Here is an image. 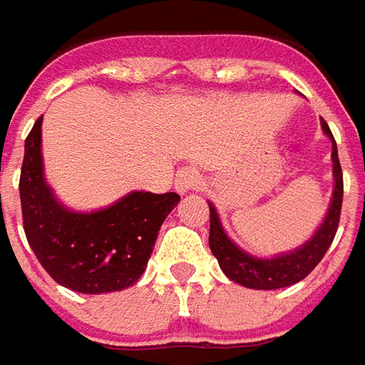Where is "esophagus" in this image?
<instances>
[{
	"label": "esophagus",
	"instance_id": "34e87169",
	"mask_svg": "<svg viewBox=\"0 0 365 365\" xmlns=\"http://www.w3.org/2000/svg\"><path fill=\"white\" fill-rule=\"evenodd\" d=\"M200 183H202V175H200V171L195 170L194 165H183L175 173V190L180 194H185L190 190H197Z\"/></svg>",
	"mask_w": 365,
	"mask_h": 365
}]
</instances>
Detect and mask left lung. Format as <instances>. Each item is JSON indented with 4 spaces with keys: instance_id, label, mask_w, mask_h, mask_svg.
<instances>
[{
    "instance_id": "obj_1",
    "label": "left lung",
    "mask_w": 365,
    "mask_h": 365,
    "mask_svg": "<svg viewBox=\"0 0 365 365\" xmlns=\"http://www.w3.org/2000/svg\"><path fill=\"white\" fill-rule=\"evenodd\" d=\"M323 133L331 139V161H333V195L327 216L323 218L317 232L309 238L305 245H301L291 252H283L277 257L258 258L245 252L240 246H236L228 238V234L222 228L220 216L212 202L210 206V250L218 258L222 272L234 281V283L248 287V289H283L289 284L303 281L311 270L319 264L325 257L327 248L331 246L337 226H339V214H341V200H344V173L337 158V145L333 139L329 125L321 119Z\"/></svg>"
}]
</instances>
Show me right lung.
Masks as SVG:
<instances>
[{"mask_svg": "<svg viewBox=\"0 0 365 365\" xmlns=\"http://www.w3.org/2000/svg\"><path fill=\"white\" fill-rule=\"evenodd\" d=\"M19 200L26 238L46 272L70 291L101 295L141 279L180 195L131 192L96 212L62 206L44 178L40 117L26 139Z\"/></svg>", "mask_w": 365, "mask_h": 365, "instance_id": "obj_1", "label": "right lung"}]
</instances>
